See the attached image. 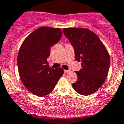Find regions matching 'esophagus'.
<instances>
[{"label": "esophagus", "instance_id": "1", "mask_svg": "<svg viewBox=\"0 0 124 124\" xmlns=\"http://www.w3.org/2000/svg\"><path fill=\"white\" fill-rule=\"evenodd\" d=\"M64 73H66V74H68V73L70 72V70H64Z\"/></svg>", "mask_w": 124, "mask_h": 124}]
</instances>
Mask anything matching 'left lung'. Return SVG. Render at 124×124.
Returning a JSON list of instances; mask_svg holds the SVG:
<instances>
[{"label":"left lung","instance_id":"8db88e82","mask_svg":"<svg viewBox=\"0 0 124 124\" xmlns=\"http://www.w3.org/2000/svg\"><path fill=\"white\" fill-rule=\"evenodd\" d=\"M63 33L75 52V58L82 62V69L75 72L77 80L72 88L78 94H93L103 84L108 74L110 59L99 38L87 29L66 28Z\"/></svg>","mask_w":124,"mask_h":124}]
</instances>
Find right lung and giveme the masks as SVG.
Wrapping results in <instances>:
<instances>
[{
    "label": "right lung",
    "mask_w": 124,
    "mask_h": 124,
    "mask_svg": "<svg viewBox=\"0 0 124 124\" xmlns=\"http://www.w3.org/2000/svg\"><path fill=\"white\" fill-rule=\"evenodd\" d=\"M61 36L59 28L42 27L30 34L20 47L17 60L20 78L25 87L37 96L51 93L64 73L61 68H49L47 61L50 48Z\"/></svg>",
    "instance_id": "1"
}]
</instances>
